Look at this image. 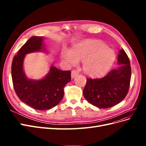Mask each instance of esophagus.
I'll list each match as a JSON object with an SVG mask.
<instances>
[{
	"mask_svg": "<svg viewBox=\"0 0 146 146\" xmlns=\"http://www.w3.org/2000/svg\"><path fill=\"white\" fill-rule=\"evenodd\" d=\"M78 72L76 71V70H73L71 72V78H74L75 77H76L78 76Z\"/></svg>",
	"mask_w": 146,
	"mask_h": 146,
	"instance_id": "esophagus-1",
	"label": "esophagus"
}]
</instances>
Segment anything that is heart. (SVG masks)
Segmentation results:
<instances>
[{
    "instance_id": "b5f03b06",
    "label": "heart",
    "mask_w": 146,
    "mask_h": 146,
    "mask_svg": "<svg viewBox=\"0 0 146 146\" xmlns=\"http://www.w3.org/2000/svg\"><path fill=\"white\" fill-rule=\"evenodd\" d=\"M61 56L68 65L76 66L78 60L83 61L84 72L93 77L107 74L116 58L114 52L104 43L92 39L82 40L75 44L72 50L64 48Z\"/></svg>"
}]
</instances>
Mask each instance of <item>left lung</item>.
<instances>
[{
	"instance_id": "left-lung-1",
	"label": "left lung",
	"mask_w": 146,
	"mask_h": 146,
	"mask_svg": "<svg viewBox=\"0 0 146 146\" xmlns=\"http://www.w3.org/2000/svg\"><path fill=\"white\" fill-rule=\"evenodd\" d=\"M117 63L120 66L103 78H87L83 94L92 105L107 108L119 104L125 98L131 73L129 58L123 49L119 51Z\"/></svg>"
}]
</instances>
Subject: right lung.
Segmentation results:
<instances>
[{
	"label": "right lung",
	"instance_id": "1",
	"mask_svg": "<svg viewBox=\"0 0 146 146\" xmlns=\"http://www.w3.org/2000/svg\"><path fill=\"white\" fill-rule=\"evenodd\" d=\"M44 38L32 36L21 47L13 58L11 77L16 94L19 99L33 109L47 110L55 107L63 99L64 88L70 81L69 70H61L51 66L48 73L41 80L29 79L23 69L25 55L46 52Z\"/></svg>",
	"mask_w": 146,
	"mask_h": 146
}]
</instances>
